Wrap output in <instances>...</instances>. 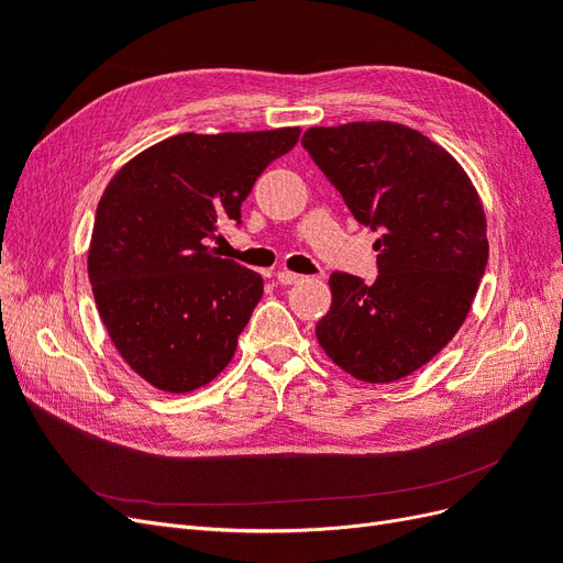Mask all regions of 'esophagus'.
<instances>
[{"label":"esophagus","instance_id":"esophagus-1","mask_svg":"<svg viewBox=\"0 0 563 563\" xmlns=\"http://www.w3.org/2000/svg\"><path fill=\"white\" fill-rule=\"evenodd\" d=\"M300 279H302V277L296 275V272H288V269H279V272H277V282L284 284V286H291V284L300 282Z\"/></svg>","mask_w":563,"mask_h":563}]
</instances>
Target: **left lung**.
Returning <instances> with one entry per match:
<instances>
[{"instance_id":"obj_1","label":"left lung","mask_w":563,"mask_h":563,"mask_svg":"<svg viewBox=\"0 0 563 563\" xmlns=\"http://www.w3.org/2000/svg\"><path fill=\"white\" fill-rule=\"evenodd\" d=\"M302 147L356 223L380 232L376 282L331 275L319 345L356 380L406 378L449 345L472 308L488 263L482 199L444 147L404 124L312 126Z\"/></svg>"}]
</instances>
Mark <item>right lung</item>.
I'll return each instance as SVG.
<instances>
[{"mask_svg": "<svg viewBox=\"0 0 563 563\" xmlns=\"http://www.w3.org/2000/svg\"><path fill=\"white\" fill-rule=\"evenodd\" d=\"M300 129L178 133L126 162L98 201L89 246L96 308L122 360L152 387L211 383L263 296V277L209 240Z\"/></svg>", "mask_w": 563, "mask_h": 563, "instance_id": "1", "label": "right lung"}]
</instances>
